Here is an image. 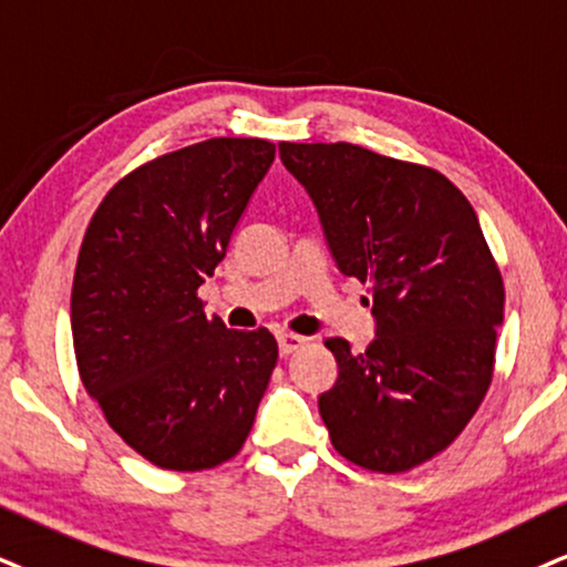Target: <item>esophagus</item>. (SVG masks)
<instances>
[{
  "mask_svg": "<svg viewBox=\"0 0 567 567\" xmlns=\"http://www.w3.org/2000/svg\"><path fill=\"white\" fill-rule=\"evenodd\" d=\"M305 337H299V333H278V349H281V354L286 358V354L297 352V349L305 347Z\"/></svg>",
  "mask_w": 567,
  "mask_h": 567,
  "instance_id": "esophagus-1",
  "label": "esophagus"
}]
</instances>
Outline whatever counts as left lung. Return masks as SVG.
I'll list each match as a JSON object with an SVG mask.
<instances>
[{
	"label": "left lung",
	"instance_id": "obj_1",
	"mask_svg": "<svg viewBox=\"0 0 567 567\" xmlns=\"http://www.w3.org/2000/svg\"><path fill=\"white\" fill-rule=\"evenodd\" d=\"M344 276L368 284L375 339H326L339 379L318 396L349 463L404 473L446 450L486 396L505 286L476 209L431 167L358 144H278Z\"/></svg>",
	"mask_w": 567,
	"mask_h": 567
}]
</instances>
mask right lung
I'll use <instances>...</instances> for the list:
<instances>
[{
	"instance_id": "right-lung-1",
	"label": "right lung",
	"mask_w": 567,
	"mask_h": 567,
	"mask_svg": "<svg viewBox=\"0 0 567 567\" xmlns=\"http://www.w3.org/2000/svg\"><path fill=\"white\" fill-rule=\"evenodd\" d=\"M272 159L265 138L184 146L117 181L83 236L70 297L81 381L165 471L234 457L276 368L268 328H226L197 297Z\"/></svg>"
}]
</instances>
